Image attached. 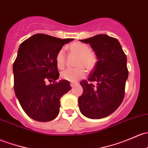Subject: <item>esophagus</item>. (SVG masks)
I'll use <instances>...</instances> for the list:
<instances>
[{
    "label": "esophagus",
    "instance_id": "1",
    "mask_svg": "<svg viewBox=\"0 0 148 148\" xmlns=\"http://www.w3.org/2000/svg\"><path fill=\"white\" fill-rule=\"evenodd\" d=\"M70 85H71V87H74L76 86V85H77V84L73 83V82H71V83H70Z\"/></svg>",
    "mask_w": 148,
    "mask_h": 148
}]
</instances>
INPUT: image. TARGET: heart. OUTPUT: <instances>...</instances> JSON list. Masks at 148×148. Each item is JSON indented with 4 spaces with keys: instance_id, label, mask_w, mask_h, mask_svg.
I'll return each instance as SVG.
<instances>
[{
    "instance_id": "1",
    "label": "heart",
    "mask_w": 148,
    "mask_h": 148,
    "mask_svg": "<svg viewBox=\"0 0 148 148\" xmlns=\"http://www.w3.org/2000/svg\"><path fill=\"white\" fill-rule=\"evenodd\" d=\"M69 49L73 53L79 56L74 69H66L60 74L61 77L65 80L75 82L83 78L86 74L84 66L88 70H91L96 64V57L93 52H90V48L87 45L80 42H75L71 44ZM56 64L59 69H62L65 66V54L63 49H61L56 55Z\"/></svg>"
}]
</instances>
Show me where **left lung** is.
I'll return each mask as SVG.
<instances>
[{
  "mask_svg": "<svg viewBox=\"0 0 148 148\" xmlns=\"http://www.w3.org/2000/svg\"><path fill=\"white\" fill-rule=\"evenodd\" d=\"M90 44L98 61L87 80L81 82L83 94L79 110L86 117L100 119L116 111L123 100L128 77L127 57L117 39L97 35L80 40Z\"/></svg>",
  "mask_w": 148,
  "mask_h": 148,
  "instance_id": "left-lung-1",
  "label": "left lung"
}]
</instances>
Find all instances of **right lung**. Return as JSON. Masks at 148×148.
Listing matches in <instances>:
<instances>
[{
	"mask_svg": "<svg viewBox=\"0 0 148 148\" xmlns=\"http://www.w3.org/2000/svg\"><path fill=\"white\" fill-rule=\"evenodd\" d=\"M73 39L35 34L21 43L14 62V90L26 114L35 121L47 122L60 113V99L71 88L69 81L58 79L56 55ZM53 80L47 85L45 82Z\"/></svg>",
	"mask_w": 148,
	"mask_h": 148,
	"instance_id": "right-lung-1",
	"label": "right lung"
}]
</instances>
